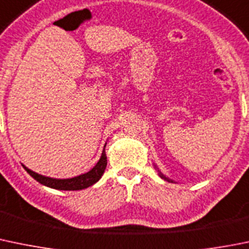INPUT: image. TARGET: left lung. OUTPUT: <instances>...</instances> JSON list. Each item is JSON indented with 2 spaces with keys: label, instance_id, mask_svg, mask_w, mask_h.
Returning a JSON list of instances; mask_svg holds the SVG:
<instances>
[{
  "label": "left lung",
  "instance_id": "left-lung-1",
  "mask_svg": "<svg viewBox=\"0 0 249 249\" xmlns=\"http://www.w3.org/2000/svg\"><path fill=\"white\" fill-rule=\"evenodd\" d=\"M154 168H156V169H157V171H158V175H159V176H160V178H164V180H165V181H168V182H175V181H174V180H171V178H166V176H165V175H164V174H163V173H161V171H160V170H159V168H158V166H157V165H156V164H154Z\"/></svg>",
  "mask_w": 249,
  "mask_h": 249
}]
</instances>
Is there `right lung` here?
I'll use <instances>...</instances> for the list:
<instances>
[{
    "label": "right lung",
    "instance_id": "obj_1",
    "mask_svg": "<svg viewBox=\"0 0 249 249\" xmlns=\"http://www.w3.org/2000/svg\"><path fill=\"white\" fill-rule=\"evenodd\" d=\"M21 165H23V164H21ZM106 166H107V156H106V149L103 148L100 160L96 163V165L93 166L91 170H89L88 173L81 174V175L75 176V178H50V176H45V175H41V174L35 173V171L26 168L25 165H23V168L25 169V170L29 173V175L33 176L36 181H38V182L42 183V185L47 186V187H51V189L63 190V191H78V190L88 189V187L92 186L93 183L97 182V181L102 178L103 173H105L106 170Z\"/></svg>",
    "mask_w": 249,
    "mask_h": 249
}]
</instances>
